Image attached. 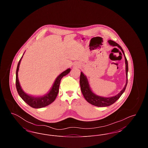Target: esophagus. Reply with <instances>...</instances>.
<instances>
[{
  "mask_svg": "<svg viewBox=\"0 0 148 148\" xmlns=\"http://www.w3.org/2000/svg\"><path fill=\"white\" fill-rule=\"evenodd\" d=\"M80 66V65H79V64H77V66Z\"/></svg>",
  "mask_w": 148,
  "mask_h": 148,
  "instance_id": "1",
  "label": "esophagus"
}]
</instances>
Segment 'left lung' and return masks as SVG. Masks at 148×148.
<instances>
[{"label":"left lung","instance_id":"left-lung-1","mask_svg":"<svg viewBox=\"0 0 148 148\" xmlns=\"http://www.w3.org/2000/svg\"><path fill=\"white\" fill-rule=\"evenodd\" d=\"M108 42L110 45H112L113 47H118L122 51L124 58H125V65H126V76H127V82L126 84L125 85L124 88L121 90V92L115 96H114L112 97H103L98 96L97 94H94L92 92L90 88V86L89 85V83L87 79V77L84 75V74L81 72L80 76V85L81 88V91L82 92V94L85 99V100L93 106H97L99 107H104L108 106H111L114 104L118 99H119L121 95L123 94V93L124 92L126 87H127V71H128V64L127 60L124 54V52L123 51L121 47L118 44L114 42L113 40H108Z\"/></svg>","mask_w":148,"mask_h":148}]
</instances>
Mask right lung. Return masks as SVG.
Here are the masks:
<instances>
[{"instance_id": "1", "label": "right lung", "mask_w": 148, "mask_h": 148, "mask_svg": "<svg viewBox=\"0 0 148 148\" xmlns=\"http://www.w3.org/2000/svg\"><path fill=\"white\" fill-rule=\"evenodd\" d=\"M23 56H21L20 60L19 61L17 68H16V83H16V88L17 92L21 99L27 104H28L29 106H30L32 108H42L46 106H49L56 99L59 92V88L60 81L62 77L69 73L71 69L69 68L67 70L64 71L56 77L54 84L53 85L52 88H51L49 92H48V94L43 95L42 97H33V96L28 95L22 90L18 80V73L19 68V65L21 64V58H23Z\"/></svg>"}]
</instances>
